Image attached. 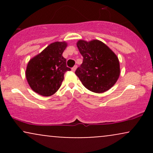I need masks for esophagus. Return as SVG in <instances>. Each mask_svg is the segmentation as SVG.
<instances>
[{
    "label": "esophagus",
    "instance_id": "34e87169",
    "mask_svg": "<svg viewBox=\"0 0 153 153\" xmlns=\"http://www.w3.org/2000/svg\"><path fill=\"white\" fill-rule=\"evenodd\" d=\"M76 69H77V65H75L73 68H72V71H73V72H75V70H76Z\"/></svg>",
    "mask_w": 153,
    "mask_h": 153
}]
</instances>
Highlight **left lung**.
<instances>
[{
	"instance_id": "8db88e82",
	"label": "left lung",
	"mask_w": 153,
	"mask_h": 153,
	"mask_svg": "<svg viewBox=\"0 0 153 153\" xmlns=\"http://www.w3.org/2000/svg\"><path fill=\"white\" fill-rule=\"evenodd\" d=\"M77 47L83 60L75 74L82 85L97 94L109 90L120 75L119 59L114 52L97 39L79 40Z\"/></svg>"
}]
</instances>
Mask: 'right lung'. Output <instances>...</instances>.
Wrapping results in <instances>:
<instances>
[{"mask_svg": "<svg viewBox=\"0 0 153 153\" xmlns=\"http://www.w3.org/2000/svg\"><path fill=\"white\" fill-rule=\"evenodd\" d=\"M67 45L65 42L50 44L28 62L26 78L29 86L36 94L50 96L61 86L64 74L71 71L62 56Z\"/></svg>", "mask_w": 153, "mask_h": 153, "instance_id": "1", "label": "right lung"}]
</instances>
